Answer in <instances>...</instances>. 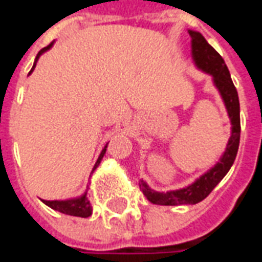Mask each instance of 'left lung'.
<instances>
[{"label":"left lung","instance_id":"8db88e82","mask_svg":"<svg viewBox=\"0 0 262 262\" xmlns=\"http://www.w3.org/2000/svg\"><path fill=\"white\" fill-rule=\"evenodd\" d=\"M188 34L191 38V58L194 61L195 67L203 72L211 75L214 86L220 92L221 99L226 105L228 118L231 122V136L228 139V143L221 155L220 160L214 164L213 167L207 170L204 174H201L194 183L188 184L186 187L170 191H156L147 186V183H140V190L143 191L146 199L153 204L160 206H182V204H197L204 200L213 188L224 179V176L231 169L239 144V100L237 89L234 86L230 71L227 68L226 62L221 58V55L206 41V38L197 31L188 29Z\"/></svg>","mask_w":262,"mask_h":262}]
</instances>
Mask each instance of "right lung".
Returning <instances> with one entry per match:
<instances>
[{"label":"right lung","mask_w":262,"mask_h":262,"mask_svg":"<svg viewBox=\"0 0 262 262\" xmlns=\"http://www.w3.org/2000/svg\"><path fill=\"white\" fill-rule=\"evenodd\" d=\"M52 45H54V42H51L48 47L42 48L41 51L38 52V55H36V58H35V62H34V67H32V69H31V72L35 69L36 62H38V59H39V56H41L43 52H47V51H49V49L52 48ZM31 72H29V74H31ZM106 147H107V143H106L105 147H103L102 151H100L99 157H98V160H96L95 166H93L92 173L96 170V167L99 166L100 162H102V159H103V156H105ZM92 173H91V174H92ZM42 203H43V204H47L48 207H51L52 210H55V211L68 214V215L83 217V219H86V217H89V215H92V206H91V201L88 200L86 191H85L82 195H79V197H75V199H68V200H42Z\"/></svg>","instance_id":"add662e5"}]
</instances>
